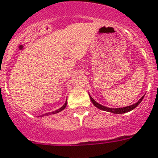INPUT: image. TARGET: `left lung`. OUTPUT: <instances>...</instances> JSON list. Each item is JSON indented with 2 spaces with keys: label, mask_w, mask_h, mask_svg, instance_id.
Wrapping results in <instances>:
<instances>
[{
  "label": "left lung",
  "mask_w": 158,
  "mask_h": 158,
  "mask_svg": "<svg viewBox=\"0 0 158 158\" xmlns=\"http://www.w3.org/2000/svg\"><path fill=\"white\" fill-rule=\"evenodd\" d=\"M89 97H90V99H91V101H92V104H93V105H94V106H96L97 108L100 109V110H104V111H107V112L113 113V114H120L127 113V112H129V111H131L132 110H134L135 107H137V106H139V103H140V102L142 101V100L143 99V97H144V96H143V97H142L139 100V101H138V102L135 103L134 105L127 106V107H123V108H117V109L109 108V107H106V106H101V105H100L99 103H97V101H94V99H93V98L91 97L90 95H89Z\"/></svg>",
  "instance_id": "8db88e82"
}]
</instances>
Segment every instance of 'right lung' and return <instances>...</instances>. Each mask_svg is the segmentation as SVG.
Here are the masks:
<instances>
[{
	"instance_id": "obj_1",
	"label": "right lung",
	"mask_w": 158,
	"mask_h": 158,
	"mask_svg": "<svg viewBox=\"0 0 158 158\" xmlns=\"http://www.w3.org/2000/svg\"><path fill=\"white\" fill-rule=\"evenodd\" d=\"M66 105H67V101H66L65 104H64L63 106H61V107L60 109H58V110H55V111H53V112L47 113V114H44V115H47V116H48V115H50V114H57V113L61 112V111H62V110H65V108H66ZM43 116H44V114L42 115L41 117H43Z\"/></svg>"
}]
</instances>
